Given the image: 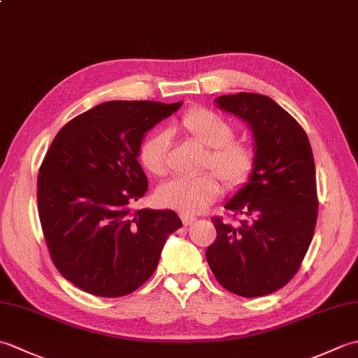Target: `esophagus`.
<instances>
[{
	"label": "esophagus",
	"instance_id": "1",
	"mask_svg": "<svg viewBox=\"0 0 358 358\" xmlns=\"http://www.w3.org/2000/svg\"><path fill=\"white\" fill-rule=\"evenodd\" d=\"M180 218H181V222H183V224L185 226H189V224H192L194 222H195V217H192V215H186V214H181L180 215Z\"/></svg>",
	"mask_w": 358,
	"mask_h": 358
}]
</instances>
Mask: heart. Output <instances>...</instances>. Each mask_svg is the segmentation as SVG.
I'll use <instances>...</instances> for the list:
<instances>
[{
  "label": "heart",
  "instance_id": "obj_1",
  "mask_svg": "<svg viewBox=\"0 0 358 358\" xmlns=\"http://www.w3.org/2000/svg\"><path fill=\"white\" fill-rule=\"evenodd\" d=\"M180 126L189 138L201 148L209 149L204 164L210 167L226 187L238 189L249 180L255 167V152L250 144L232 140L234 127L217 112L206 108L187 110ZM171 136L167 132H157L141 144L140 162L144 169L157 177L169 171ZM222 186L212 173H203L195 178H173L162 185L157 191L158 201L166 208L181 214H199L215 201Z\"/></svg>",
  "mask_w": 358,
  "mask_h": 358
}]
</instances>
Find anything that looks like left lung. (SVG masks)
Returning <instances> with one entry per match:
<instances>
[{
	"label": "left lung",
	"mask_w": 358,
	"mask_h": 358,
	"mask_svg": "<svg viewBox=\"0 0 358 358\" xmlns=\"http://www.w3.org/2000/svg\"><path fill=\"white\" fill-rule=\"evenodd\" d=\"M248 123L255 167L224 209L238 224L212 218L217 238L206 260L218 283L241 296H262L289 283L305 258L317 223V185L306 132L272 98L240 92L215 98Z\"/></svg>",
	"instance_id": "1"
}]
</instances>
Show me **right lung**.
I'll return each instance as SVG.
<instances>
[{
    "label": "right lung",
    "mask_w": 358,
    "mask_h": 358,
    "mask_svg": "<svg viewBox=\"0 0 358 358\" xmlns=\"http://www.w3.org/2000/svg\"><path fill=\"white\" fill-rule=\"evenodd\" d=\"M181 101H108L71 120L38 175V214L53 264L81 291L123 296L155 272L173 210L131 204L148 192L138 163L144 135Z\"/></svg>",
    "instance_id": "add662e5"
}]
</instances>
